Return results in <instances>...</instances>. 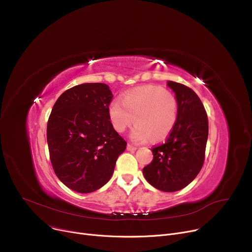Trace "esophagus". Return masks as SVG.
Here are the masks:
<instances>
[{
    "instance_id": "34e87169",
    "label": "esophagus",
    "mask_w": 252,
    "mask_h": 252,
    "mask_svg": "<svg viewBox=\"0 0 252 252\" xmlns=\"http://www.w3.org/2000/svg\"><path fill=\"white\" fill-rule=\"evenodd\" d=\"M126 149H127V151H130V152H135V151L137 150V147H136V146H133V145H130V144H127Z\"/></svg>"
}]
</instances>
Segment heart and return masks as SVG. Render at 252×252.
<instances>
[{"label":"heart","instance_id":"obj_1","mask_svg":"<svg viewBox=\"0 0 252 252\" xmlns=\"http://www.w3.org/2000/svg\"><path fill=\"white\" fill-rule=\"evenodd\" d=\"M122 104L114 101L108 109L109 121L117 133H124L133 125L130 138L144 143L150 138L160 141L167 137L178 119V101L173 93L147 86L125 94Z\"/></svg>","mask_w":252,"mask_h":252}]
</instances>
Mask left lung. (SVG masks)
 <instances>
[{
	"mask_svg": "<svg viewBox=\"0 0 252 252\" xmlns=\"http://www.w3.org/2000/svg\"><path fill=\"white\" fill-rule=\"evenodd\" d=\"M178 101V119L166 141L152 149L153 160L143 175L154 188L176 192L196 178L204 162L208 121L204 106L190 88L168 81Z\"/></svg>",
	"mask_w": 252,
	"mask_h": 252,
	"instance_id": "8db88e82",
	"label": "left lung"
}]
</instances>
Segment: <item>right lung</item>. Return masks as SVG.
<instances>
[{
  "label": "right lung",
  "mask_w": 252,
  "mask_h": 252,
  "mask_svg": "<svg viewBox=\"0 0 252 252\" xmlns=\"http://www.w3.org/2000/svg\"><path fill=\"white\" fill-rule=\"evenodd\" d=\"M109 87L75 86L57 99L47 126L52 166L58 179L78 193L94 192L107 183L126 142L109 121Z\"/></svg>",
  "instance_id": "obj_1"
}]
</instances>
